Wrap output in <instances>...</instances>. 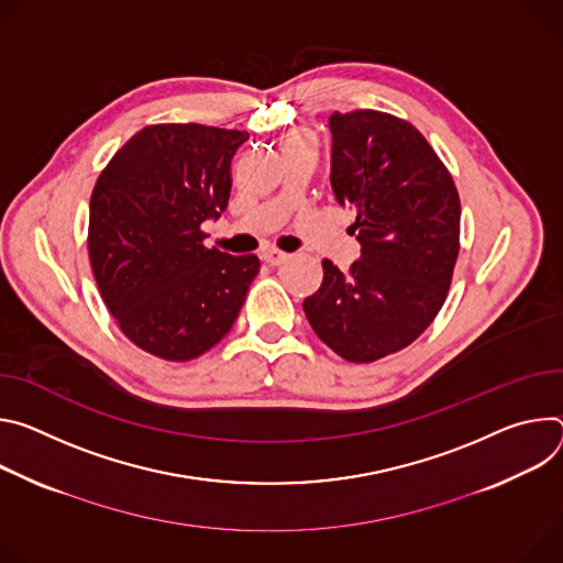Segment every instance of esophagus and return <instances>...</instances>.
<instances>
[{
    "mask_svg": "<svg viewBox=\"0 0 563 563\" xmlns=\"http://www.w3.org/2000/svg\"><path fill=\"white\" fill-rule=\"evenodd\" d=\"M262 260L266 262V264H271V266H279V264H284L286 260H288V255L286 253H282V250H264L262 253Z\"/></svg>",
    "mask_w": 563,
    "mask_h": 563,
    "instance_id": "1",
    "label": "esophagus"
}]
</instances>
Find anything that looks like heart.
Masks as SVG:
<instances>
[{"mask_svg":"<svg viewBox=\"0 0 563 563\" xmlns=\"http://www.w3.org/2000/svg\"><path fill=\"white\" fill-rule=\"evenodd\" d=\"M295 147H310L316 150V139L313 134H308L306 130H295L290 134H286L282 139V152H288V150H295Z\"/></svg>","mask_w":563,"mask_h":563,"instance_id":"obj_1","label":"heart"}]
</instances>
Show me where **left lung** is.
Here are the masks:
<instances>
[{
    "label": "left lung",
    "instance_id": "8db88e82",
    "mask_svg": "<svg viewBox=\"0 0 563 563\" xmlns=\"http://www.w3.org/2000/svg\"><path fill=\"white\" fill-rule=\"evenodd\" d=\"M331 187L355 212L360 260L303 299L318 338L349 362L409 346L439 316L459 257L461 201L448 167L413 124L373 109L333 113Z\"/></svg>",
    "mask_w": 563,
    "mask_h": 563
}]
</instances>
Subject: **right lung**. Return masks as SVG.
<instances>
[{"label": "right lung", "mask_w": 563, "mask_h": 563, "mask_svg": "<svg viewBox=\"0 0 563 563\" xmlns=\"http://www.w3.org/2000/svg\"><path fill=\"white\" fill-rule=\"evenodd\" d=\"M245 132L197 122L152 124L98 176L89 260L120 331L143 351L185 362L232 329L260 273L255 255L206 247L201 223L230 199V161Z\"/></svg>", "instance_id": "obj_1"}]
</instances>
